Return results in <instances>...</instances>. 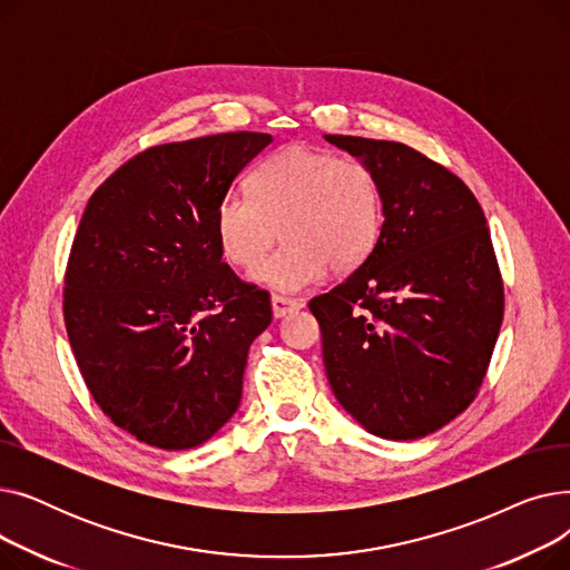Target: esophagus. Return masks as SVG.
<instances>
[{"instance_id":"34e87169","label":"esophagus","mask_w":570,"mask_h":570,"mask_svg":"<svg viewBox=\"0 0 570 570\" xmlns=\"http://www.w3.org/2000/svg\"><path fill=\"white\" fill-rule=\"evenodd\" d=\"M269 303H273L275 318H284L291 312H297V309L303 307L301 301H293V297H284V295H273V297H269Z\"/></svg>"}]
</instances>
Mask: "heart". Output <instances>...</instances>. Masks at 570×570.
<instances>
[{
    "mask_svg": "<svg viewBox=\"0 0 570 570\" xmlns=\"http://www.w3.org/2000/svg\"><path fill=\"white\" fill-rule=\"evenodd\" d=\"M249 196L228 194L215 209L224 258L254 267L252 279L297 293L327 273H351L374 252L383 228V198L374 170L307 145H286L249 173Z\"/></svg>",
    "mask_w": 570,
    "mask_h": 570,
    "instance_id": "1",
    "label": "heart"
}]
</instances>
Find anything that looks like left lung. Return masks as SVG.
I'll return each instance as SVG.
<instances>
[{
  "instance_id": "8db88e82",
  "label": "left lung",
  "mask_w": 570,
  "mask_h": 570,
  "mask_svg": "<svg viewBox=\"0 0 570 570\" xmlns=\"http://www.w3.org/2000/svg\"><path fill=\"white\" fill-rule=\"evenodd\" d=\"M323 138L367 164L383 198L372 256L309 303L327 381L370 434L428 436L471 404L499 337L503 284L483 207L404 142Z\"/></svg>"
}]
</instances>
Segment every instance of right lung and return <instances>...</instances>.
Returning a JSON list of instances; mask_svg holds the SVG:
<instances>
[{
	"label": "right lung",
	"mask_w": 570,
	"mask_h": 570,
	"mask_svg": "<svg viewBox=\"0 0 570 570\" xmlns=\"http://www.w3.org/2000/svg\"><path fill=\"white\" fill-rule=\"evenodd\" d=\"M269 134L168 142L89 198L67 265L65 321L89 393L161 451L215 436L243 400L269 295L222 263L215 209Z\"/></svg>",
	"instance_id": "right-lung-1"
}]
</instances>
